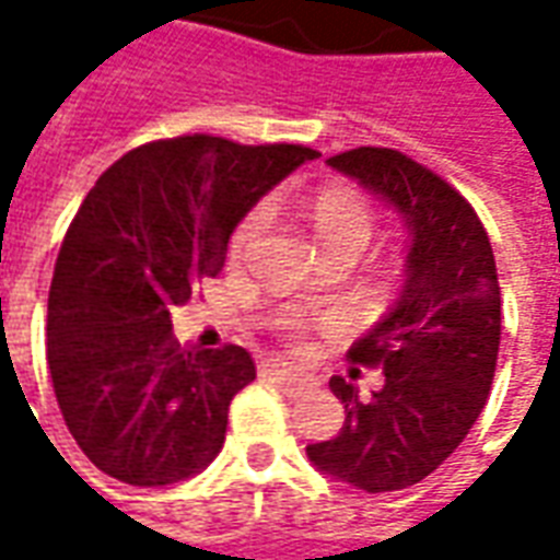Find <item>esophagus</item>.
I'll return each instance as SVG.
<instances>
[{
    "instance_id": "esophagus-1",
    "label": "esophagus",
    "mask_w": 560,
    "mask_h": 560,
    "mask_svg": "<svg viewBox=\"0 0 560 560\" xmlns=\"http://www.w3.org/2000/svg\"><path fill=\"white\" fill-rule=\"evenodd\" d=\"M260 374H264L266 380H272V383H276L281 392H288V395H303V392L312 386L310 376L296 374L288 361H279V359L264 361V364H260Z\"/></svg>"
}]
</instances>
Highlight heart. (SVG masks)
<instances>
[{
    "instance_id": "heart-1",
    "label": "heart",
    "mask_w": 560,
    "mask_h": 560,
    "mask_svg": "<svg viewBox=\"0 0 560 560\" xmlns=\"http://www.w3.org/2000/svg\"><path fill=\"white\" fill-rule=\"evenodd\" d=\"M266 211L254 208L238 226L232 232V250L248 248L254 235L264 230ZM312 223H315V235L322 242V248H364L371 232H374V217L368 201L361 199L352 186H328L312 199ZM281 330L288 334H300L310 328V322L300 312H288L279 322Z\"/></svg>"
}]
</instances>
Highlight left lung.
<instances>
[{"instance_id":"obj_1","label":"left lung","mask_w":560,"mask_h":560,"mask_svg":"<svg viewBox=\"0 0 560 560\" xmlns=\"http://www.w3.org/2000/svg\"><path fill=\"white\" fill-rule=\"evenodd\" d=\"M328 165L386 201L408 245L392 306L349 349L352 361L380 364L386 383L361 398L355 383L330 376L346 423L306 456L334 481L386 493L439 469L485 408L500 352V281L481 220L439 174L383 147L340 152Z\"/></svg>"}]
</instances>
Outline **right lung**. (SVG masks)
<instances>
[{
    "label": "right lung",
    "mask_w": 560,
    "mask_h": 560,
    "mask_svg": "<svg viewBox=\"0 0 560 560\" xmlns=\"http://www.w3.org/2000/svg\"><path fill=\"white\" fill-rule=\"evenodd\" d=\"M312 159L294 143L177 137L137 147L91 186L57 254L48 371L70 435L104 475L168 488L220 454L254 359L180 346L171 312L220 272L242 217Z\"/></svg>",
    "instance_id": "obj_1"
}]
</instances>
